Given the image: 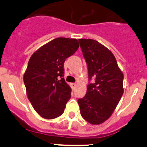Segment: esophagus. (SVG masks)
Returning <instances> with one entry per match:
<instances>
[{"instance_id":"obj_1","label":"esophagus","mask_w":147,"mask_h":147,"mask_svg":"<svg viewBox=\"0 0 147 147\" xmlns=\"http://www.w3.org/2000/svg\"><path fill=\"white\" fill-rule=\"evenodd\" d=\"M76 84H75V83H71L70 84V86H71V88H72V89H75V88L76 87Z\"/></svg>"}]
</instances>
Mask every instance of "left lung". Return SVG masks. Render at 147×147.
<instances>
[{
    "instance_id": "8db88e82",
    "label": "left lung",
    "mask_w": 147,
    "mask_h": 147,
    "mask_svg": "<svg viewBox=\"0 0 147 147\" xmlns=\"http://www.w3.org/2000/svg\"><path fill=\"white\" fill-rule=\"evenodd\" d=\"M88 65V80L83 98L78 99L81 115L92 124H100L113 114L124 92V75L113 54L93 39H79Z\"/></svg>"
}]
</instances>
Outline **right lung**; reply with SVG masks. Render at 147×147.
<instances>
[{
	"label": "right lung",
	"mask_w": 147,
	"mask_h": 147,
	"mask_svg": "<svg viewBox=\"0 0 147 147\" xmlns=\"http://www.w3.org/2000/svg\"><path fill=\"white\" fill-rule=\"evenodd\" d=\"M79 46L75 38L59 37L43 45L30 57L23 81L30 102L45 119L63 114L71 97V88L63 78V63Z\"/></svg>",
	"instance_id": "obj_1"
}]
</instances>
